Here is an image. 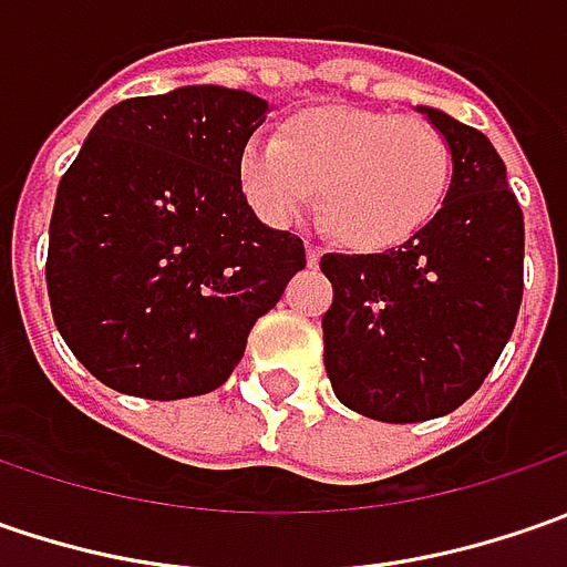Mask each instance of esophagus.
I'll return each instance as SVG.
<instances>
[{
  "mask_svg": "<svg viewBox=\"0 0 567 567\" xmlns=\"http://www.w3.org/2000/svg\"><path fill=\"white\" fill-rule=\"evenodd\" d=\"M306 258H309V265H318V258H321V246H318L316 239H306Z\"/></svg>",
  "mask_w": 567,
  "mask_h": 567,
  "instance_id": "obj_1",
  "label": "esophagus"
}]
</instances>
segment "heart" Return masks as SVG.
<instances>
[{
  "mask_svg": "<svg viewBox=\"0 0 567 567\" xmlns=\"http://www.w3.org/2000/svg\"><path fill=\"white\" fill-rule=\"evenodd\" d=\"M239 188L271 227H293L321 192L328 229L353 249H388L439 214L451 186V147L423 120L362 106H316L280 138H251Z\"/></svg>",
  "mask_w": 567,
  "mask_h": 567,
  "instance_id": "b5f03b06",
  "label": "heart"
}]
</instances>
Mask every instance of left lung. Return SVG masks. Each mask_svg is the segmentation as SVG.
Instances as JSON below:
<instances>
[{
  "mask_svg": "<svg viewBox=\"0 0 567 567\" xmlns=\"http://www.w3.org/2000/svg\"><path fill=\"white\" fill-rule=\"evenodd\" d=\"M451 147L439 214L398 249L321 258V318L338 401L381 423L445 416L476 394L512 338L524 296V214L492 142L416 106Z\"/></svg>",
  "mask_w": 567,
  "mask_h": 567,
  "instance_id": "obj_1",
  "label": "left lung"
}]
</instances>
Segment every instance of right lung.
<instances>
[{
	"instance_id": "add662e5",
	"label": "right lung",
	"mask_w": 567,
	"mask_h": 567,
	"mask_svg": "<svg viewBox=\"0 0 567 567\" xmlns=\"http://www.w3.org/2000/svg\"><path fill=\"white\" fill-rule=\"evenodd\" d=\"M268 110L217 84L122 100L65 169L47 290L62 340L106 388L147 401L220 388L306 268L302 239L265 227L236 176Z\"/></svg>"
}]
</instances>
